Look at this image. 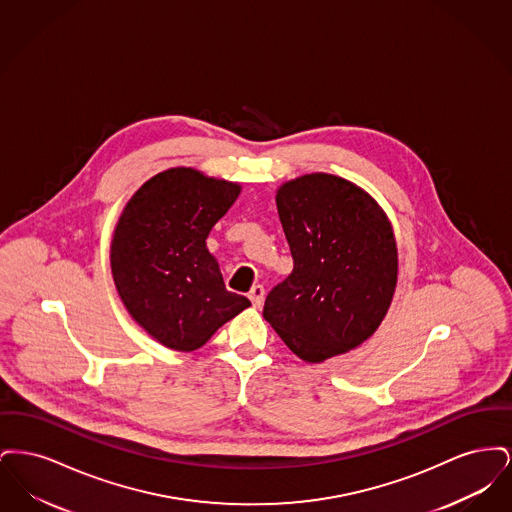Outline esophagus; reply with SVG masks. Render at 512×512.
<instances>
[{"label":"esophagus","mask_w":512,"mask_h":512,"mask_svg":"<svg viewBox=\"0 0 512 512\" xmlns=\"http://www.w3.org/2000/svg\"><path fill=\"white\" fill-rule=\"evenodd\" d=\"M249 299H251V303H253V307H261L263 305V301H265V288L263 286H253L251 288V292H249Z\"/></svg>","instance_id":"esophagus-1"}]
</instances>
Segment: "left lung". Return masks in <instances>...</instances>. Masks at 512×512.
<instances>
[{
	"instance_id": "obj_1",
	"label": "left lung",
	"mask_w": 512,
	"mask_h": 512,
	"mask_svg": "<svg viewBox=\"0 0 512 512\" xmlns=\"http://www.w3.org/2000/svg\"><path fill=\"white\" fill-rule=\"evenodd\" d=\"M276 205L293 270L268 292L263 317L299 359L322 363L363 343L388 313L390 220L361 188L322 172L286 182Z\"/></svg>"
}]
</instances>
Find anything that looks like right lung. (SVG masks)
<instances>
[{
    "instance_id": "right-lung-1",
    "label": "right lung",
    "mask_w": 512,
    "mask_h": 512,
    "mask_svg": "<svg viewBox=\"0 0 512 512\" xmlns=\"http://www.w3.org/2000/svg\"><path fill=\"white\" fill-rule=\"evenodd\" d=\"M238 194V184L171 169L147 180L122 211L111 244L117 292L132 318L171 349H199L251 305L226 290L205 242Z\"/></svg>"
}]
</instances>
